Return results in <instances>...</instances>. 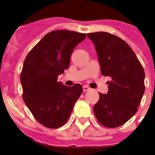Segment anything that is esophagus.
I'll return each mask as SVG.
<instances>
[{"label": "esophagus", "instance_id": "1", "mask_svg": "<svg viewBox=\"0 0 155 155\" xmlns=\"http://www.w3.org/2000/svg\"><path fill=\"white\" fill-rule=\"evenodd\" d=\"M91 89L88 86H87V85H84V87H83V90H84V92H87V91H89V90Z\"/></svg>", "mask_w": 155, "mask_h": 155}]
</instances>
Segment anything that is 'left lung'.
I'll use <instances>...</instances> for the list:
<instances>
[{"instance_id":"1","label":"left lung","mask_w":155,"mask_h":155,"mask_svg":"<svg viewBox=\"0 0 155 155\" xmlns=\"http://www.w3.org/2000/svg\"><path fill=\"white\" fill-rule=\"evenodd\" d=\"M87 35L96 47L101 74L111 78L108 93H99L95 115L104 126L118 127L137 113L145 92V71L123 39L107 32Z\"/></svg>"}]
</instances>
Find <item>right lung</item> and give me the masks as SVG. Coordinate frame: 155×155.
<instances>
[{
	"label": "right lung",
	"instance_id": "obj_1",
	"mask_svg": "<svg viewBox=\"0 0 155 155\" xmlns=\"http://www.w3.org/2000/svg\"><path fill=\"white\" fill-rule=\"evenodd\" d=\"M86 35L70 30L48 33L28 54L20 80L23 101L36 120L55 129L67 122L82 93L79 84L68 87L58 76L70 65L71 54Z\"/></svg>",
	"mask_w": 155,
	"mask_h": 155
}]
</instances>
